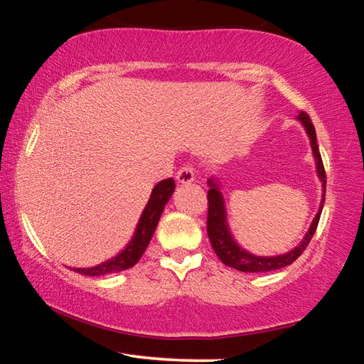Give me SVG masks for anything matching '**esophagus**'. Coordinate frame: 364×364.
<instances>
[{
  "label": "esophagus",
  "instance_id": "esophagus-1",
  "mask_svg": "<svg viewBox=\"0 0 364 364\" xmlns=\"http://www.w3.org/2000/svg\"><path fill=\"white\" fill-rule=\"evenodd\" d=\"M194 178H196V170H194L193 165H184V167L178 170V173H176V180H178V183H181V184L193 183Z\"/></svg>",
  "mask_w": 364,
  "mask_h": 364
}]
</instances>
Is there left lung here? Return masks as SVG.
I'll return each instance as SVG.
<instances>
[{"label": "left lung", "mask_w": 364, "mask_h": 364, "mask_svg": "<svg viewBox=\"0 0 364 364\" xmlns=\"http://www.w3.org/2000/svg\"><path fill=\"white\" fill-rule=\"evenodd\" d=\"M299 120L304 123L305 130L308 138H310L311 143V149H313V156L316 159V170H318V176L319 180L323 181V199H321V207L316 213L315 220L310 225V230L305 234L304 241H301L297 247L294 250L287 252L284 255H276V257H257L252 255L249 252H245L244 249L239 247L234 241L230 230H228L226 225V210H225V202H223V196H221L220 189L217 186V181L210 178L208 180V189L207 193V199H208V213H207V232H208V239H210V244L215 250V254L223 262L226 267H231L237 271H245V273H262V271H273V269H279L284 268L287 264L294 263L297 258L304 254V250L306 249V245L310 244L313 234H315L318 223H319V217H321V210L324 205V193H326V171H324V165L321 160V154H319L318 149V143H316V132L315 127L308 117L306 112L299 114Z\"/></svg>", "instance_id": "obj_1"}]
</instances>
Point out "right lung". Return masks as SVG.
<instances>
[{
	"label": "right lung",
	"mask_w": 364,
	"mask_h": 364,
	"mask_svg": "<svg viewBox=\"0 0 364 364\" xmlns=\"http://www.w3.org/2000/svg\"><path fill=\"white\" fill-rule=\"evenodd\" d=\"M175 191V181L173 178H167V180H162L156 188L152 189V194L149 197V202L144 208L143 215L138 221L136 231H134V236L127 245L125 250H122L119 255L110 258V260L104 262L97 267L91 268H72L80 274L85 276H106L112 273H119V271L128 269L134 267L139 262V258L143 257L144 250L151 242V237L154 231H156L160 215L164 212V207L167 204L168 199L173 194Z\"/></svg>",
	"instance_id": "add662e5"
}]
</instances>
